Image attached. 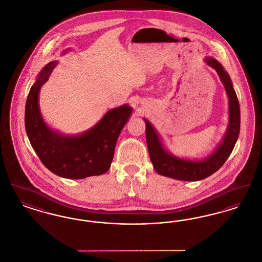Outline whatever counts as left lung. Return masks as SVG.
Masks as SVG:
<instances>
[{
  "instance_id": "1",
  "label": "left lung",
  "mask_w": 262,
  "mask_h": 262,
  "mask_svg": "<svg viewBox=\"0 0 262 262\" xmlns=\"http://www.w3.org/2000/svg\"><path fill=\"white\" fill-rule=\"evenodd\" d=\"M204 62L217 72L229 98L228 128L219 146L211 155L200 161L176 157L164 148L162 141L154 126L151 125L148 120L143 119L146 125L145 134L147 148L154 170L159 174L174 180L194 182L203 180L214 174L223 166L232 153L239 135L241 111L237 94L233 88L232 80L228 73L225 71L223 66L217 60L207 57L204 59Z\"/></svg>"
}]
</instances>
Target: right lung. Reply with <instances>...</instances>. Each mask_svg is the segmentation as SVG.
<instances>
[{"label":"right lung","mask_w":262,"mask_h":262,"mask_svg":"<svg viewBox=\"0 0 262 262\" xmlns=\"http://www.w3.org/2000/svg\"><path fill=\"white\" fill-rule=\"evenodd\" d=\"M57 63L53 61L42 69L27 96L25 129L30 144L41 162L57 176L77 180L104 174L110 169L118 137L133 108L125 104L109 110L96 125L78 136L55 132L44 122L38 101L40 88Z\"/></svg>","instance_id":"obj_1"}]
</instances>
